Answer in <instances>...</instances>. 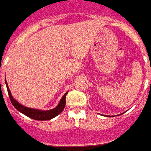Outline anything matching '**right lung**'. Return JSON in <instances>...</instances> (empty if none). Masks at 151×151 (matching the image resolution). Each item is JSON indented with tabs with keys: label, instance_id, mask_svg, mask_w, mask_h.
Returning <instances> with one entry per match:
<instances>
[{
	"label": "right lung",
	"instance_id": "1",
	"mask_svg": "<svg viewBox=\"0 0 151 151\" xmlns=\"http://www.w3.org/2000/svg\"><path fill=\"white\" fill-rule=\"evenodd\" d=\"M6 85H7V89H8V95H9L10 100L12 101V104L14 105V107L18 111H21L22 113L27 116L29 118L33 119L35 120H50L51 119L54 118L56 116H58L59 114L60 113L61 111H63V109L66 105V95H67V92L65 93V95H63V98L61 99L60 101L59 105L56 106L55 109L51 110H48V111H41V110L34 109H30V108H27L23 106L22 105H21L16 101L15 99H13L11 91L9 90V88L8 86V84L6 82Z\"/></svg>",
	"mask_w": 151,
	"mask_h": 151
}]
</instances>
